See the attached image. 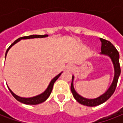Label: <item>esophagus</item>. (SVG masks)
Here are the masks:
<instances>
[{"mask_svg":"<svg viewBox=\"0 0 123 123\" xmlns=\"http://www.w3.org/2000/svg\"><path fill=\"white\" fill-rule=\"evenodd\" d=\"M73 69L74 66L73 65H70V64L68 66H67V70H70H70H73Z\"/></svg>","mask_w":123,"mask_h":123,"instance_id":"1","label":"esophagus"}]
</instances>
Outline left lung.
<instances>
[{"label":"left lung","instance_id":"8db88e82","mask_svg":"<svg viewBox=\"0 0 123 123\" xmlns=\"http://www.w3.org/2000/svg\"><path fill=\"white\" fill-rule=\"evenodd\" d=\"M100 40L101 42V55L108 56L114 65V79L111 83V86L107 89L106 92L102 95L99 96L95 98H86L79 95L77 92L75 91L74 88L73 81L74 76L72 77V83L70 86L71 92L73 93L74 98L80 104H82L83 105H86L89 107H94L99 105L104 102L107 101L111 95L114 94V92L116 90L117 83L118 80V77L121 74V67H120V63H119V53L118 50L114 46V45L111 44L110 42L104 40L103 38H100Z\"/></svg>","mask_w":123,"mask_h":123}]
</instances>
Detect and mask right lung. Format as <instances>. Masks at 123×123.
<instances>
[{
  "label": "right lung",
  "mask_w": 123,
  "mask_h": 123,
  "mask_svg": "<svg viewBox=\"0 0 123 123\" xmlns=\"http://www.w3.org/2000/svg\"><path fill=\"white\" fill-rule=\"evenodd\" d=\"M48 35H44V36H42V35H31L29 36H25V37H21L18 39H17L16 40L14 41V42L11 44V46L7 49V51H6V53H5V58H6V56H7V53L9 51V50L11 49V47H12V46L16 44L17 42H18L19 41H20L21 40H25V39H31V38H42V37H48ZM62 72L61 73H59V74H57L56 77H55L50 82L49 86L47 87V88L46 89L44 92H42V94H39V95H37L35 97H30V98H25V97H20L19 96L16 95V94H14L13 92H12V90H10V88L8 87L9 90L10 92L12 93V94L13 96V97L16 99L17 101H20V103H22L24 104H26V105H37V104H40L42 103L43 102H44L49 97L50 93L52 92V90H53V85H54L55 82L57 81V79L59 78V76L62 74Z\"/></svg>",
  "instance_id": "1"
}]
</instances>
